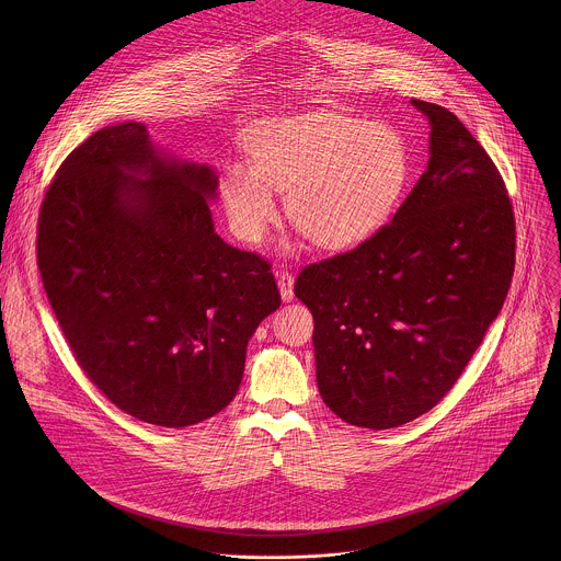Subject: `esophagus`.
Segmentation results:
<instances>
[{
	"label": "esophagus",
	"instance_id": "esophagus-1",
	"mask_svg": "<svg viewBox=\"0 0 561 561\" xmlns=\"http://www.w3.org/2000/svg\"><path fill=\"white\" fill-rule=\"evenodd\" d=\"M278 289L285 302L294 300V276L289 272H280L278 274Z\"/></svg>",
	"mask_w": 561,
	"mask_h": 561
}]
</instances>
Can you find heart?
Returning a JSON list of instances; mask_svg holds the SVG:
<instances>
[{
  "label": "heart",
  "mask_w": 561,
  "mask_h": 561,
  "mask_svg": "<svg viewBox=\"0 0 561 561\" xmlns=\"http://www.w3.org/2000/svg\"><path fill=\"white\" fill-rule=\"evenodd\" d=\"M250 163L229 161L218 192L233 233L263 240L285 196L289 222L321 248L369 238L396 211L410 181L400 131L341 114L265 121L248 136Z\"/></svg>",
  "instance_id": "b5f03b06"
}]
</instances>
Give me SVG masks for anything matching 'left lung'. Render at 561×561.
Listing matches in <instances>:
<instances>
[{
    "mask_svg": "<svg viewBox=\"0 0 561 561\" xmlns=\"http://www.w3.org/2000/svg\"><path fill=\"white\" fill-rule=\"evenodd\" d=\"M432 125L430 161L393 220L307 265L318 387L345 423L389 430L443 400L507 296L516 222L505 181L460 118L412 99Z\"/></svg>",
    "mask_w": 561,
    "mask_h": 561,
    "instance_id": "obj_1",
    "label": "left lung"
}]
</instances>
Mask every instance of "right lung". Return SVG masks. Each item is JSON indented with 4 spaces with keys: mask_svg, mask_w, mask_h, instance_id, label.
Segmentation results:
<instances>
[{
    "mask_svg": "<svg viewBox=\"0 0 561 561\" xmlns=\"http://www.w3.org/2000/svg\"><path fill=\"white\" fill-rule=\"evenodd\" d=\"M207 165L158 153L142 123L92 134L60 163L38 214L45 294L85 378L161 427L238 396L245 345L280 307L270 261L214 231Z\"/></svg>",
    "mask_w": 561,
    "mask_h": 561,
    "instance_id": "obj_1",
    "label": "right lung"
}]
</instances>
